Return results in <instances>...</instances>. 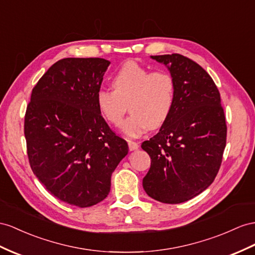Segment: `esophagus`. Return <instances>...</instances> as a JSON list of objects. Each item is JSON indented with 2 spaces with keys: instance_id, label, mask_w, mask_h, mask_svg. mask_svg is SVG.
<instances>
[{
  "instance_id": "1",
  "label": "esophagus",
  "mask_w": 255,
  "mask_h": 255,
  "mask_svg": "<svg viewBox=\"0 0 255 255\" xmlns=\"http://www.w3.org/2000/svg\"><path fill=\"white\" fill-rule=\"evenodd\" d=\"M128 146L130 151H135V149L139 148V144L133 141H128Z\"/></svg>"
}]
</instances>
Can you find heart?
Returning <instances> with one entry per match:
<instances>
[{
    "label": "heart",
    "instance_id": "b5f03b06",
    "mask_svg": "<svg viewBox=\"0 0 255 255\" xmlns=\"http://www.w3.org/2000/svg\"><path fill=\"white\" fill-rule=\"evenodd\" d=\"M114 90L100 89L97 106L107 122L117 125L130 109L129 117L121 124L128 138H138L147 129H156L171 113L174 102V81L166 71H153L135 61H127L116 72Z\"/></svg>",
    "mask_w": 255,
    "mask_h": 255
}]
</instances>
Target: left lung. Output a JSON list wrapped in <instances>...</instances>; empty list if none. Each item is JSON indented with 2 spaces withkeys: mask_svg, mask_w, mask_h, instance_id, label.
Listing matches in <instances>:
<instances>
[{
  "mask_svg": "<svg viewBox=\"0 0 255 255\" xmlns=\"http://www.w3.org/2000/svg\"><path fill=\"white\" fill-rule=\"evenodd\" d=\"M174 81V102L157 134L142 143L151 157L143 188L164 204H181L211 185L226 145V122L217 85L180 54L151 56Z\"/></svg>",
  "mask_w": 255,
  "mask_h": 255,
  "instance_id": "1",
  "label": "left lung"
}]
</instances>
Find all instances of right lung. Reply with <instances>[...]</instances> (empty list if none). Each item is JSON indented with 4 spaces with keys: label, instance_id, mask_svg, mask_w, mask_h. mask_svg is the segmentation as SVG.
I'll return each instance as SVG.
<instances>
[{
    "label": "right lung",
    "instance_id": "right-lung-1",
    "mask_svg": "<svg viewBox=\"0 0 255 255\" xmlns=\"http://www.w3.org/2000/svg\"><path fill=\"white\" fill-rule=\"evenodd\" d=\"M110 61L64 58L34 86L24 116L32 171L59 200L86 208L111 190V175L128 154L127 142L110 129L97 106Z\"/></svg>",
    "mask_w": 255,
    "mask_h": 255
}]
</instances>
